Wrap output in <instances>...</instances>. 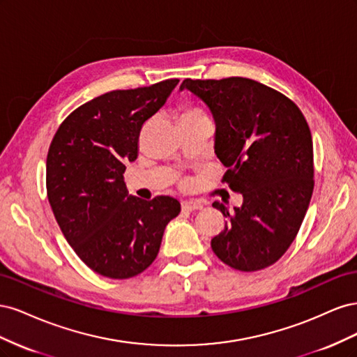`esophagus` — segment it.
<instances>
[{"label":"esophagus","mask_w":357,"mask_h":357,"mask_svg":"<svg viewBox=\"0 0 357 357\" xmlns=\"http://www.w3.org/2000/svg\"><path fill=\"white\" fill-rule=\"evenodd\" d=\"M201 208H202V204L199 201H195V199L181 201V210L185 211H193V210H201Z\"/></svg>","instance_id":"esophagus-1"}]
</instances>
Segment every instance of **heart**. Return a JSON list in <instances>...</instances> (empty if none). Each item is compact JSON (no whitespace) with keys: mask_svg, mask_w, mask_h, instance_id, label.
Segmentation results:
<instances>
[{"mask_svg":"<svg viewBox=\"0 0 357 357\" xmlns=\"http://www.w3.org/2000/svg\"><path fill=\"white\" fill-rule=\"evenodd\" d=\"M190 116H205V114L199 109H197V107H186L185 112L181 113V117H190Z\"/></svg>","mask_w":357,"mask_h":357,"instance_id":"b5f03b06","label":"heart"}]
</instances>
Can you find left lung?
I'll list each match as a JSON object with an SVG mask.
<instances>
[{
	"mask_svg": "<svg viewBox=\"0 0 357 357\" xmlns=\"http://www.w3.org/2000/svg\"><path fill=\"white\" fill-rule=\"evenodd\" d=\"M215 123L214 153L228 168L223 181L243 195L223 213V231L211 240L220 261L238 271H259L282 257L301 228L314 189L312 139L298 105L252 79H186Z\"/></svg>",
	"mask_w": 357,
	"mask_h": 357,
	"instance_id": "8db88e82",
	"label": "left lung"
}]
</instances>
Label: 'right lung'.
Instances as JSON below:
<instances>
[{"instance_id": "1", "label": "right lung", "mask_w": 357, "mask_h": 357, "mask_svg": "<svg viewBox=\"0 0 357 357\" xmlns=\"http://www.w3.org/2000/svg\"><path fill=\"white\" fill-rule=\"evenodd\" d=\"M178 79L112 91L75 109L52 139L46 164L47 198L59 228L82 261L109 278H131L156 259L180 202L128 195L125 164L138 156L143 123Z\"/></svg>"}]
</instances>
